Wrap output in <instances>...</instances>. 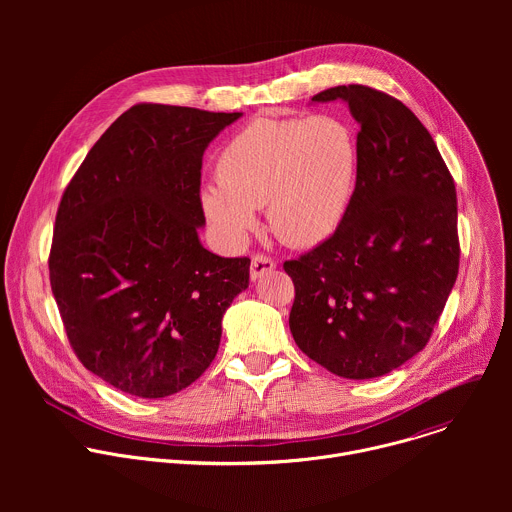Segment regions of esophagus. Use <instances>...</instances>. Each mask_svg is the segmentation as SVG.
Listing matches in <instances>:
<instances>
[{"label":"esophagus","mask_w":512,"mask_h":512,"mask_svg":"<svg viewBox=\"0 0 512 512\" xmlns=\"http://www.w3.org/2000/svg\"><path fill=\"white\" fill-rule=\"evenodd\" d=\"M273 269H275V261L271 257H267V255H255L251 259V279L253 281L261 279L263 275L271 273Z\"/></svg>","instance_id":"34e87169"}]
</instances>
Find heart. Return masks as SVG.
<instances>
[{"label":"heart","instance_id":"heart-1","mask_svg":"<svg viewBox=\"0 0 512 512\" xmlns=\"http://www.w3.org/2000/svg\"><path fill=\"white\" fill-rule=\"evenodd\" d=\"M218 182L200 188V206L229 243H241L267 206L273 235L308 249L344 225L358 182V141L332 115L257 117L237 131L216 160Z\"/></svg>","mask_w":512,"mask_h":512}]
</instances>
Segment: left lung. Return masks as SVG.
<instances>
[{"label": "left lung", "mask_w": 512, "mask_h": 512, "mask_svg": "<svg viewBox=\"0 0 512 512\" xmlns=\"http://www.w3.org/2000/svg\"><path fill=\"white\" fill-rule=\"evenodd\" d=\"M332 101H344L360 125L358 182L340 231L283 263L296 285L289 330L324 369L362 381L427 344L458 277V204L440 150L411 109L362 85L312 97Z\"/></svg>", "instance_id": "left-lung-1"}]
</instances>
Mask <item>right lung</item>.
<instances>
[{
	"label": "right lung",
	"instance_id": "add662e5",
	"mask_svg": "<svg viewBox=\"0 0 512 512\" xmlns=\"http://www.w3.org/2000/svg\"><path fill=\"white\" fill-rule=\"evenodd\" d=\"M243 113L143 103L101 135L58 206L50 285L68 340L115 389L160 399L216 356L247 257L202 247L200 168Z\"/></svg>",
	"mask_w": 512,
	"mask_h": 512
}]
</instances>
